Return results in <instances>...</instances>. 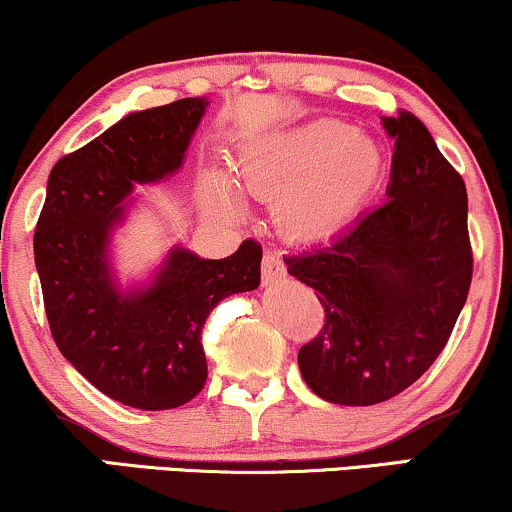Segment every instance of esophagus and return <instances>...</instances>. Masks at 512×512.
<instances>
[{
  "mask_svg": "<svg viewBox=\"0 0 512 512\" xmlns=\"http://www.w3.org/2000/svg\"><path fill=\"white\" fill-rule=\"evenodd\" d=\"M285 275L287 270H285V263H282V258L277 256L275 251H266V254H263V285L282 280Z\"/></svg>",
  "mask_w": 512,
  "mask_h": 512,
  "instance_id": "esophagus-1",
  "label": "esophagus"
}]
</instances>
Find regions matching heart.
Wrapping results in <instances>:
<instances>
[{
  "label": "heart",
  "instance_id": "b5f03b06",
  "mask_svg": "<svg viewBox=\"0 0 512 512\" xmlns=\"http://www.w3.org/2000/svg\"><path fill=\"white\" fill-rule=\"evenodd\" d=\"M384 170L380 144L342 121H311L268 132L237 154L235 182L254 197L275 194L273 213L289 235L325 237L375 192ZM201 199L227 218L244 213L225 173L201 175Z\"/></svg>",
  "mask_w": 512,
  "mask_h": 512
}]
</instances>
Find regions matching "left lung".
Returning <instances> with one entry per match:
<instances>
[{"instance_id":"obj_1","label":"left lung","mask_w":512,"mask_h":512,"mask_svg":"<svg viewBox=\"0 0 512 512\" xmlns=\"http://www.w3.org/2000/svg\"><path fill=\"white\" fill-rule=\"evenodd\" d=\"M382 125L394 140L387 199L285 256L325 308L323 330L299 351L301 377L337 406L382 403L418 380L449 342L472 280L463 178L413 113Z\"/></svg>"}]
</instances>
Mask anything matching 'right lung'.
<instances>
[{"instance_id": "obj_1", "label": "right lung", "mask_w": 512, "mask_h": 512, "mask_svg": "<svg viewBox=\"0 0 512 512\" xmlns=\"http://www.w3.org/2000/svg\"><path fill=\"white\" fill-rule=\"evenodd\" d=\"M206 106V97H187L128 113L63 156L37 220L35 266L56 346L102 394L140 410L178 408L199 394L208 313L261 285L254 239L220 261L170 246L130 285L113 268V235L137 201L130 194L178 173Z\"/></svg>"}]
</instances>
